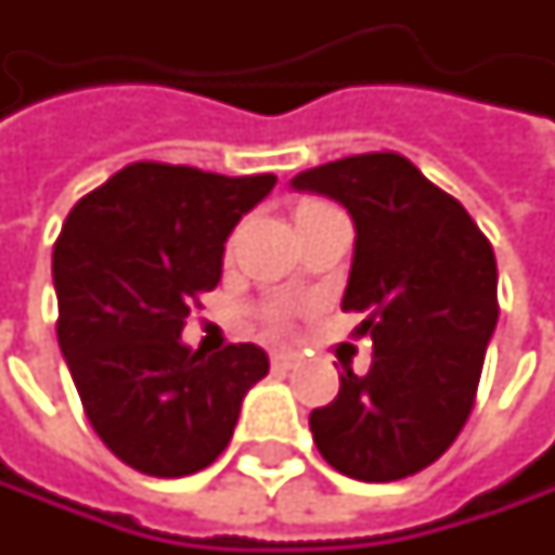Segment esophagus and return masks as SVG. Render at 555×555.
Returning a JSON list of instances; mask_svg holds the SVG:
<instances>
[{
    "label": "esophagus",
    "instance_id": "obj_1",
    "mask_svg": "<svg viewBox=\"0 0 555 555\" xmlns=\"http://www.w3.org/2000/svg\"><path fill=\"white\" fill-rule=\"evenodd\" d=\"M293 361H296V354L287 352V349L271 352V367H274V371H289V367H293Z\"/></svg>",
    "mask_w": 555,
    "mask_h": 555
}]
</instances>
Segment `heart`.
Wrapping results in <instances>:
<instances>
[{
    "label": "heart",
    "mask_w": 555,
    "mask_h": 555,
    "mask_svg": "<svg viewBox=\"0 0 555 555\" xmlns=\"http://www.w3.org/2000/svg\"><path fill=\"white\" fill-rule=\"evenodd\" d=\"M327 203H318V201H309V203H302L299 209H296V216H302V212H314V209H324Z\"/></svg>",
    "instance_id": "heart-1"
}]
</instances>
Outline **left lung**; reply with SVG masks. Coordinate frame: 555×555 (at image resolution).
<instances>
[{
  "mask_svg": "<svg viewBox=\"0 0 555 555\" xmlns=\"http://www.w3.org/2000/svg\"><path fill=\"white\" fill-rule=\"evenodd\" d=\"M293 191L343 203L354 256L343 311H361L371 371L339 373L309 416L321 457L358 481L408 479L460 436L498 327V262L451 194L401 154H358L299 172Z\"/></svg>",
  "mask_w": 555,
  "mask_h": 555,
  "instance_id": "left-lung-1",
  "label": "left lung"
}]
</instances>
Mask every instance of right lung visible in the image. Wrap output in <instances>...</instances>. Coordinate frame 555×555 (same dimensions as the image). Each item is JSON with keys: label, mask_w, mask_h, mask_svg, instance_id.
Segmentation results:
<instances>
[{"label": "right lung", "mask_w": 555, "mask_h": 555, "mask_svg": "<svg viewBox=\"0 0 555 555\" xmlns=\"http://www.w3.org/2000/svg\"><path fill=\"white\" fill-rule=\"evenodd\" d=\"M194 166L132 163L76 203L54 244L57 346L98 438L157 479L206 469L268 373L253 343L191 352L184 318L222 278L224 241L274 188Z\"/></svg>", "instance_id": "right-lung-1"}]
</instances>
